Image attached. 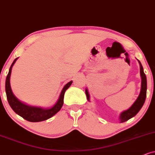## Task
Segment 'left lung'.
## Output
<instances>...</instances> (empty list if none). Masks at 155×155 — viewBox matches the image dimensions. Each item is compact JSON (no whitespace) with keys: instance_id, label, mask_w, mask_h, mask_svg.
<instances>
[{"instance_id":"obj_1","label":"left lung","mask_w":155,"mask_h":155,"mask_svg":"<svg viewBox=\"0 0 155 155\" xmlns=\"http://www.w3.org/2000/svg\"><path fill=\"white\" fill-rule=\"evenodd\" d=\"M139 63H140V75L141 78H142V84H141V91L139 97L137 99V100L134 101V103L132 105L130 108H129L127 110H125L122 111L119 115V119H120V122H124L129 119L132 118L135 115L137 114L142 106L144 105V101H145V99L147 97V77L145 74L144 73V70H143V67L141 64L140 61L138 60ZM86 95H87L88 101H89V94L88 92L87 89L85 90Z\"/></svg>"}]
</instances>
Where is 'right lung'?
<instances>
[{
	"instance_id": "right-lung-1",
	"label": "right lung",
	"mask_w": 155,
	"mask_h": 155,
	"mask_svg": "<svg viewBox=\"0 0 155 155\" xmlns=\"http://www.w3.org/2000/svg\"><path fill=\"white\" fill-rule=\"evenodd\" d=\"M17 59L18 58H15L13 61L12 64H11L8 74L6 76V80H5V92H6L7 99L9 105L11 106L13 110L17 114L23 117L25 120L31 121V122H38V121H42L51 118L61 109L62 106L64 104V94H65L66 90L71 85L72 81H69L64 86L61 92L58 101L51 108L44 109L41 108V107H31V106L25 104L15 97L14 94H13L12 90H11V84H10V77H11V70H12L13 66L14 65Z\"/></svg>"
}]
</instances>
